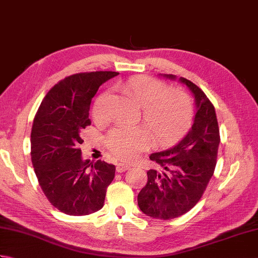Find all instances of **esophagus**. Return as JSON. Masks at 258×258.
Listing matches in <instances>:
<instances>
[{
    "mask_svg": "<svg viewBox=\"0 0 258 258\" xmlns=\"http://www.w3.org/2000/svg\"><path fill=\"white\" fill-rule=\"evenodd\" d=\"M128 168H130V166L124 165V164H117V165H116V172L117 173H123L125 171H127Z\"/></svg>",
    "mask_w": 258,
    "mask_h": 258,
    "instance_id": "1",
    "label": "esophagus"
}]
</instances>
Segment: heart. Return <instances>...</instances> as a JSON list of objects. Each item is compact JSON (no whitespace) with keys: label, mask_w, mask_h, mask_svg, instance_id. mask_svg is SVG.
I'll list each match as a JSON object with an SVG mask.
<instances>
[{"label":"heart","mask_w":258,"mask_h":258,"mask_svg":"<svg viewBox=\"0 0 258 258\" xmlns=\"http://www.w3.org/2000/svg\"><path fill=\"white\" fill-rule=\"evenodd\" d=\"M119 90L142 108V119L157 143H171L188 131L194 111L185 93L169 91L166 83L149 76L130 79L119 85ZM108 97V93L97 97L93 106L95 119L106 117ZM107 143L117 160L131 162L149 146L150 135L141 127H117L109 133Z\"/></svg>","instance_id":"obj_1"}]
</instances>
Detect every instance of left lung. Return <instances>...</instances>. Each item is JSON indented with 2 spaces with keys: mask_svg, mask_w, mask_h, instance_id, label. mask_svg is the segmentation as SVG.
I'll return each mask as SVG.
<instances>
[{
  "mask_svg": "<svg viewBox=\"0 0 258 258\" xmlns=\"http://www.w3.org/2000/svg\"><path fill=\"white\" fill-rule=\"evenodd\" d=\"M162 76L177 79L172 74ZM178 82L193 94V125L176 145L151 154L158 169L147 172V183L138 195L142 212L164 221L187 213L201 200L215 169L221 141L215 108L205 93L184 78Z\"/></svg>",
  "mask_w": 258,
  "mask_h": 258,
  "instance_id": "obj_1",
  "label": "left lung"
}]
</instances>
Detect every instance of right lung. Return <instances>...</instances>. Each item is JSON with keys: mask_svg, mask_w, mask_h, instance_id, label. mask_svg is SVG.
I'll return each instance as SVG.
<instances>
[{"mask_svg": "<svg viewBox=\"0 0 258 258\" xmlns=\"http://www.w3.org/2000/svg\"><path fill=\"white\" fill-rule=\"evenodd\" d=\"M117 72L79 73L59 81L42 101L31 133L33 167L42 190L58 211L89 215L104 205L115 166L104 161L91 165L82 158V130L91 125L93 96ZM91 168L89 170L88 167Z\"/></svg>", "mask_w": 258, "mask_h": 258, "instance_id": "obj_1", "label": "right lung"}]
</instances>
